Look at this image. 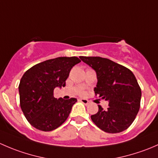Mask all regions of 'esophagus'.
Returning <instances> with one entry per match:
<instances>
[{
    "mask_svg": "<svg viewBox=\"0 0 158 158\" xmlns=\"http://www.w3.org/2000/svg\"><path fill=\"white\" fill-rule=\"evenodd\" d=\"M80 102L82 103H83L84 105H85V106H88L89 103V102L87 99H85V98H80Z\"/></svg>",
    "mask_w": 158,
    "mask_h": 158,
    "instance_id": "esophagus-1",
    "label": "esophagus"
}]
</instances>
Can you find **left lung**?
Here are the masks:
<instances>
[{
    "label": "left lung",
    "instance_id": "1",
    "mask_svg": "<svg viewBox=\"0 0 158 158\" xmlns=\"http://www.w3.org/2000/svg\"><path fill=\"white\" fill-rule=\"evenodd\" d=\"M97 75L95 95L109 102L107 109L98 106V111L91 115L98 128L108 133L126 130L134 122L140 109L141 90L130 69L106 58L80 56Z\"/></svg>",
    "mask_w": 158,
    "mask_h": 158
}]
</instances>
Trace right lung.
Returning a JSON list of instances; mask_svg holds the SVG:
<instances>
[{
  "mask_svg": "<svg viewBox=\"0 0 158 158\" xmlns=\"http://www.w3.org/2000/svg\"><path fill=\"white\" fill-rule=\"evenodd\" d=\"M80 62L76 56L58 57L38 63L23 74L18 87L20 105L32 126L50 131L67 119L77 99H57L53 91L66 85L70 70Z\"/></svg>",
  "mask_w": 158,
  "mask_h": 158,
  "instance_id": "right-lung-1",
  "label": "right lung"
}]
</instances>
